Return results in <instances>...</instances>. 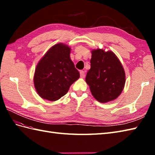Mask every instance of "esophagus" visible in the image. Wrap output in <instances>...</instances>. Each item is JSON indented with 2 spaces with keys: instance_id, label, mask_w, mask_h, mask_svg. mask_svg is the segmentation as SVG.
I'll return each mask as SVG.
<instances>
[{
  "instance_id": "34e87169",
  "label": "esophagus",
  "mask_w": 155,
  "mask_h": 155,
  "mask_svg": "<svg viewBox=\"0 0 155 155\" xmlns=\"http://www.w3.org/2000/svg\"><path fill=\"white\" fill-rule=\"evenodd\" d=\"M80 75H81V78H84V76H85L84 71H80Z\"/></svg>"
}]
</instances>
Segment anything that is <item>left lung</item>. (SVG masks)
<instances>
[{
	"label": "left lung",
	"mask_w": 155,
	"mask_h": 155,
	"mask_svg": "<svg viewBox=\"0 0 155 155\" xmlns=\"http://www.w3.org/2000/svg\"><path fill=\"white\" fill-rule=\"evenodd\" d=\"M91 52V68L85 80L92 94L102 103L116 99L125 84L123 66L112 51L97 49Z\"/></svg>",
	"instance_id": "1"
}]
</instances>
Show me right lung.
Returning a JSON list of instances; mask_svg holds the SVG:
<instances>
[{
	"mask_svg": "<svg viewBox=\"0 0 155 155\" xmlns=\"http://www.w3.org/2000/svg\"><path fill=\"white\" fill-rule=\"evenodd\" d=\"M70 53V47L58 43L49 49L38 62L35 72L34 84L41 98L51 101L58 100L80 77Z\"/></svg>",
	"mask_w": 155,
	"mask_h": 155,
	"instance_id": "1",
	"label": "right lung"
}]
</instances>
